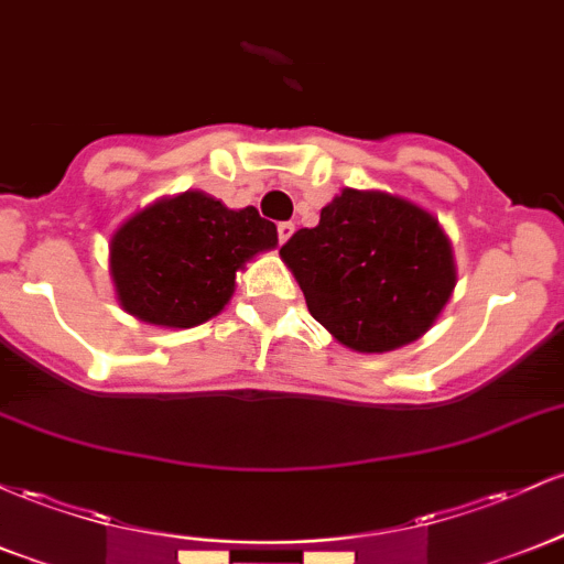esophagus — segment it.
I'll return each instance as SVG.
<instances>
[{
	"mask_svg": "<svg viewBox=\"0 0 564 564\" xmlns=\"http://www.w3.org/2000/svg\"><path fill=\"white\" fill-rule=\"evenodd\" d=\"M292 235H294L292 221H281V225H278V240H281V243H286V240L292 238Z\"/></svg>",
	"mask_w": 564,
	"mask_h": 564,
	"instance_id": "1",
	"label": "esophagus"
}]
</instances>
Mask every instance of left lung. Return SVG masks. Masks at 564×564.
Segmentation results:
<instances>
[{
	"mask_svg": "<svg viewBox=\"0 0 564 564\" xmlns=\"http://www.w3.org/2000/svg\"><path fill=\"white\" fill-rule=\"evenodd\" d=\"M307 311L345 348L391 352L423 337L457 283L453 240L431 212L345 187L281 249Z\"/></svg>",
	"mask_w": 564,
	"mask_h": 564,
	"instance_id": "left-lung-1",
	"label": "left lung"
}]
</instances>
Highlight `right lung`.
<instances>
[{"label": "right lung", "mask_w": 564, "mask_h": 564, "mask_svg": "<svg viewBox=\"0 0 564 564\" xmlns=\"http://www.w3.org/2000/svg\"><path fill=\"white\" fill-rule=\"evenodd\" d=\"M275 246V225L253 206L235 212L187 189L150 203L111 232L109 275L128 315L192 329L225 311L238 272Z\"/></svg>", "instance_id": "add662e5"}]
</instances>
